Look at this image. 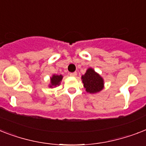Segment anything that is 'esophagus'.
<instances>
[{"instance_id":"34e87169","label":"esophagus","mask_w":146,"mask_h":146,"mask_svg":"<svg viewBox=\"0 0 146 146\" xmlns=\"http://www.w3.org/2000/svg\"><path fill=\"white\" fill-rule=\"evenodd\" d=\"M70 75L71 76L75 77V76H76L77 73H76V72H73V73H70Z\"/></svg>"}]
</instances>
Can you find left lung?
I'll use <instances>...</instances> for the list:
<instances>
[{
	"label": "left lung",
	"instance_id": "8db88e82",
	"mask_svg": "<svg viewBox=\"0 0 146 146\" xmlns=\"http://www.w3.org/2000/svg\"><path fill=\"white\" fill-rule=\"evenodd\" d=\"M82 79L87 92L97 93L101 91L104 88L103 79L92 68H89L86 71L85 75L82 76Z\"/></svg>",
	"mask_w": 146,
	"mask_h": 146
}]
</instances>
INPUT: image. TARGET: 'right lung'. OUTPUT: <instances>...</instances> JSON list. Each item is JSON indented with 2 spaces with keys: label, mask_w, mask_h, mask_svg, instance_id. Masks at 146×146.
<instances>
[{
  "label": "right lung",
  "mask_w": 146,
  "mask_h": 146,
  "mask_svg": "<svg viewBox=\"0 0 146 146\" xmlns=\"http://www.w3.org/2000/svg\"><path fill=\"white\" fill-rule=\"evenodd\" d=\"M62 76L60 75H54L52 78H51V83L52 85H50V87H52L53 85L54 86H56V85H59L60 84V82L61 81L62 79Z\"/></svg>",
  "instance_id": "right-lung-1"
}]
</instances>
